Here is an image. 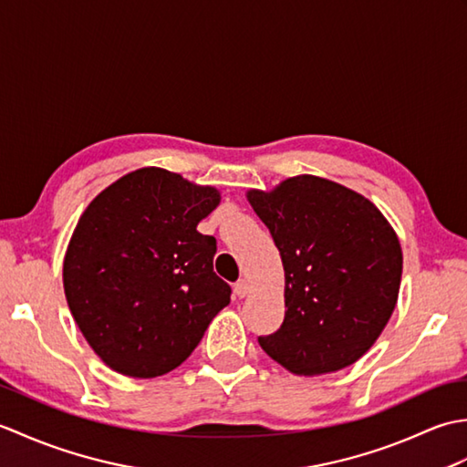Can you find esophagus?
<instances>
[{
    "mask_svg": "<svg viewBox=\"0 0 467 467\" xmlns=\"http://www.w3.org/2000/svg\"><path fill=\"white\" fill-rule=\"evenodd\" d=\"M246 293H249V283H246L244 279L234 285V295L239 296V299H243V296H246Z\"/></svg>",
    "mask_w": 467,
    "mask_h": 467,
    "instance_id": "obj_1",
    "label": "esophagus"
}]
</instances>
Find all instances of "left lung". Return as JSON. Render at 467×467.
<instances>
[{
	"mask_svg": "<svg viewBox=\"0 0 467 467\" xmlns=\"http://www.w3.org/2000/svg\"><path fill=\"white\" fill-rule=\"evenodd\" d=\"M246 201L285 269V319L259 337L265 353L295 375L361 359L398 305L403 254L389 221L369 198L313 174L251 188Z\"/></svg>",
	"mask_w": 467,
	"mask_h": 467,
	"instance_id": "8db88e82",
	"label": "left lung"
}]
</instances>
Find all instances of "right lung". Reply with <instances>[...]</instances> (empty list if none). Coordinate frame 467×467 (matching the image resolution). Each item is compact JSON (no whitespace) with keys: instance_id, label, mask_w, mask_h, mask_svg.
I'll return each instance as SVG.
<instances>
[{"instance_id":"add662e5","label":"right lung","mask_w":467,"mask_h":467,"mask_svg":"<svg viewBox=\"0 0 467 467\" xmlns=\"http://www.w3.org/2000/svg\"><path fill=\"white\" fill-rule=\"evenodd\" d=\"M221 204L201 186L146 166L88 204L64 256V293L94 353L128 377L176 369L231 303L213 271L216 239L196 231Z\"/></svg>"}]
</instances>
